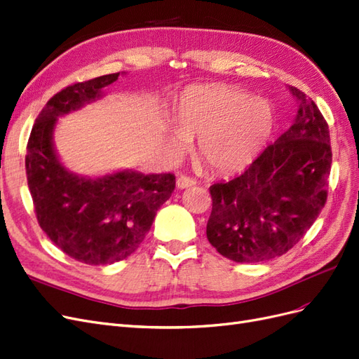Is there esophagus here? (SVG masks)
<instances>
[{
	"mask_svg": "<svg viewBox=\"0 0 359 359\" xmlns=\"http://www.w3.org/2000/svg\"><path fill=\"white\" fill-rule=\"evenodd\" d=\"M193 185H196V181L193 178H189V177H184L181 175L178 180H177V187L184 190V189H190L193 187Z\"/></svg>",
	"mask_w": 359,
	"mask_h": 359,
	"instance_id": "esophagus-1",
	"label": "esophagus"
}]
</instances>
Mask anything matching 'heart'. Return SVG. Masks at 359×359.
Segmentation results:
<instances>
[{"mask_svg":"<svg viewBox=\"0 0 359 359\" xmlns=\"http://www.w3.org/2000/svg\"><path fill=\"white\" fill-rule=\"evenodd\" d=\"M177 126L166 133L175 151H185L199 138L197 154L217 175L248 169L262 154L275 130L276 114L263 97L236 86H193L177 105Z\"/></svg>","mask_w":359,"mask_h":359,"instance_id":"heart-1","label":"heart"}]
</instances>
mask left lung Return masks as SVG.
I'll use <instances>...</instances> for the list:
<instances>
[{"label":"left lung","mask_w":359,"mask_h":359,"mask_svg":"<svg viewBox=\"0 0 359 359\" xmlns=\"http://www.w3.org/2000/svg\"><path fill=\"white\" fill-rule=\"evenodd\" d=\"M297 102L291 128L239 177L209 187V243L236 263H262L288 252L327 202L330 130L316 104L288 86Z\"/></svg>","instance_id":"1"}]
</instances>
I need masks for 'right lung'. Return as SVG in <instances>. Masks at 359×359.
<instances>
[{
    "label": "right lung",
    "mask_w": 359,
    "mask_h": 359,
    "mask_svg": "<svg viewBox=\"0 0 359 359\" xmlns=\"http://www.w3.org/2000/svg\"><path fill=\"white\" fill-rule=\"evenodd\" d=\"M120 72L57 92L36 117L25 168L36 219L50 241L84 264H113L138 250L156 212L175 189L172 174L125 169L104 177L72 174L59 160L53 132L59 117L104 96Z\"/></svg>",
    "instance_id": "obj_1"
}]
</instances>
